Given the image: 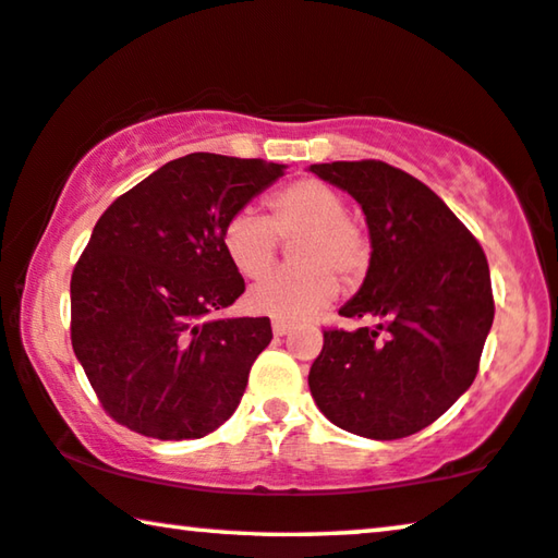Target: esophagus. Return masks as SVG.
<instances>
[{"mask_svg": "<svg viewBox=\"0 0 558 558\" xmlns=\"http://www.w3.org/2000/svg\"><path fill=\"white\" fill-rule=\"evenodd\" d=\"M288 330H290V323H286V320H272V332H276V336H286Z\"/></svg>", "mask_w": 558, "mask_h": 558, "instance_id": "34e87169", "label": "esophagus"}]
</instances>
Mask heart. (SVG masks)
Returning <instances> with one entry per match:
<instances>
[{"mask_svg": "<svg viewBox=\"0 0 558 558\" xmlns=\"http://www.w3.org/2000/svg\"><path fill=\"white\" fill-rule=\"evenodd\" d=\"M268 220L251 210L230 215L220 232L222 251L243 278H260L276 263L280 240H293L298 265L265 276L247 293L253 313L276 320H305L323 311L345 286L359 282L371 265L373 245L361 218L345 213V199L320 180H293L265 197Z\"/></svg>", "mask_w": 558, "mask_h": 558, "instance_id": "obj_1", "label": "heart"}]
</instances>
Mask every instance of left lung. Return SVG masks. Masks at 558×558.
<instances>
[{"instance_id":"1","label":"left lung","mask_w":558,"mask_h":558,"mask_svg":"<svg viewBox=\"0 0 558 558\" xmlns=\"http://www.w3.org/2000/svg\"><path fill=\"white\" fill-rule=\"evenodd\" d=\"M318 178L359 199L371 268L307 373L318 409L348 434L393 440L440 418L473 384L494 323L484 247L434 190L380 160L323 162Z\"/></svg>"}]
</instances>
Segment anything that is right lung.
Instances as JSON below:
<instances>
[{"instance_id":"1","label":"right lung","mask_w":558,"mask_h":558,"mask_svg":"<svg viewBox=\"0 0 558 558\" xmlns=\"http://www.w3.org/2000/svg\"><path fill=\"white\" fill-rule=\"evenodd\" d=\"M282 168L193 153L97 220L72 270L70 332L97 401L120 426L203 438L235 413L272 328L270 318H215L245 293L220 232Z\"/></svg>"}]
</instances>
